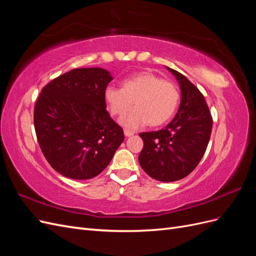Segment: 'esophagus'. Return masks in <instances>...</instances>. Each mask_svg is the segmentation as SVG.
Returning <instances> with one entry per match:
<instances>
[{"instance_id":"34e87169","label":"esophagus","mask_w":256,"mask_h":256,"mask_svg":"<svg viewBox=\"0 0 256 256\" xmlns=\"http://www.w3.org/2000/svg\"><path fill=\"white\" fill-rule=\"evenodd\" d=\"M124 134H125V136H134V134L132 132V131H129V130H125L124 131Z\"/></svg>"}]
</instances>
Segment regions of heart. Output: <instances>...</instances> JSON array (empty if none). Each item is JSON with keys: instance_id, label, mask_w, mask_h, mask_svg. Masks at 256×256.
<instances>
[{"instance_id": "b5f03b06", "label": "heart", "mask_w": 256, "mask_h": 256, "mask_svg": "<svg viewBox=\"0 0 256 256\" xmlns=\"http://www.w3.org/2000/svg\"><path fill=\"white\" fill-rule=\"evenodd\" d=\"M180 90L173 82L162 80L150 72H138L124 80L122 88L108 86L104 99L113 115L122 118V124L128 129H138L148 124L158 127L173 118L180 102Z\"/></svg>"}]
</instances>
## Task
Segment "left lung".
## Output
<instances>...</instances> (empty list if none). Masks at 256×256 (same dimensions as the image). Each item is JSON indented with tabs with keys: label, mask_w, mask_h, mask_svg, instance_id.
<instances>
[{
	"label": "left lung",
	"mask_w": 256,
	"mask_h": 256,
	"mask_svg": "<svg viewBox=\"0 0 256 256\" xmlns=\"http://www.w3.org/2000/svg\"><path fill=\"white\" fill-rule=\"evenodd\" d=\"M180 86V104L171 122L158 131L142 132L141 168L152 178L171 182L196 168L210 138L212 118L205 98L184 74L166 67Z\"/></svg>",
	"instance_id": "obj_1"
}]
</instances>
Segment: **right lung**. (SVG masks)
Wrapping results in <instances>:
<instances>
[{
  "instance_id": "1",
  "label": "right lung",
  "mask_w": 256,
  "mask_h": 256,
  "mask_svg": "<svg viewBox=\"0 0 256 256\" xmlns=\"http://www.w3.org/2000/svg\"><path fill=\"white\" fill-rule=\"evenodd\" d=\"M113 80L104 68H76L52 80L35 104L34 126L44 156L60 174L90 180L110 164L124 131L106 109Z\"/></svg>"
}]
</instances>
